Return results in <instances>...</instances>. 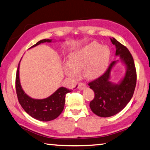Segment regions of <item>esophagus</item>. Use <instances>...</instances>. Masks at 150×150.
I'll list each match as a JSON object with an SVG mask.
<instances>
[{"label": "esophagus", "instance_id": "obj_1", "mask_svg": "<svg viewBox=\"0 0 150 150\" xmlns=\"http://www.w3.org/2000/svg\"><path fill=\"white\" fill-rule=\"evenodd\" d=\"M77 88L79 89H81H81H83L86 88V85L83 83H78Z\"/></svg>", "mask_w": 150, "mask_h": 150}]
</instances>
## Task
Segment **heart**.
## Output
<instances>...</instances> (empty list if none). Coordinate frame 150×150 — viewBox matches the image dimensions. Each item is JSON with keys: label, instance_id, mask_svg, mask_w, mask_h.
Wrapping results in <instances>:
<instances>
[{"label": "heart", "instance_id": "heart-1", "mask_svg": "<svg viewBox=\"0 0 150 150\" xmlns=\"http://www.w3.org/2000/svg\"><path fill=\"white\" fill-rule=\"evenodd\" d=\"M110 56L108 48L92 42L70 54L69 61L64 62V72L70 77H77L83 70L86 78L95 79L106 71Z\"/></svg>", "mask_w": 150, "mask_h": 150}]
</instances>
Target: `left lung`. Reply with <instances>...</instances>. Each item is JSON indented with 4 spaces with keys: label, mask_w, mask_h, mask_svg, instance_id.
Returning <instances> with one entry per match:
<instances>
[{
    "label": "left lung",
    "mask_w": 150,
    "mask_h": 150,
    "mask_svg": "<svg viewBox=\"0 0 150 150\" xmlns=\"http://www.w3.org/2000/svg\"><path fill=\"white\" fill-rule=\"evenodd\" d=\"M110 40L116 46V56H119L126 67V72L118 83L110 81L112 69L118 62L117 60L112 62L104 75L89 83V88L95 94L89 107L95 115L101 117L117 115L127 106L133 97L137 81L135 63L129 50L114 38Z\"/></svg>",
    "instance_id": "8db88e82"
}]
</instances>
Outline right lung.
<instances>
[{"label":"right lung","mask_w":150,"mask_h":150,"mask_svg":"<svg viewBox=\"0 0 150 150\" xmlns=\"http://www.w3.org/2000/svg\"><path fill=\"white\" fill-rule=\"evenodd\" d=\"M52 41V40L51 39L42 40L31 48L44 42L50 43ZM19 64L20 62L17 70L15 88L18 100L22 108L32 118L40 121H50L57 118L64 109L66 94L71 92V90L61 87L48 98L44 99H33L27 95L22 89L19 79Z\"/></svg>","instance_id":"add662e5"}]
</instances>
